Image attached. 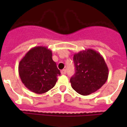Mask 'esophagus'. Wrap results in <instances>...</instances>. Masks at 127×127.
Returning <instances> with one entry per match:
<instances>
[{
	"label": "esophagus",
	"instance_id": "obj_1",
	"mask_svg": "<svg viewBox=\"0 0 127 127\" xmlns=\"http://www.w3.org/2000/svg\"><path fill=\"white\" fill-rule=\"evenodd\" d=\"M61 72L62 74H65L66 73V70L65 69H63L61 71Z\"/></svg>",
	"mask_w": 127,
	"mask_h": 127
}]
</instances>
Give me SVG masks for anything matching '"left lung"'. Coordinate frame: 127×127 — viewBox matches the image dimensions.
<instances>
[{"label": "left lung", "instance_id": "left-lung-1", "mask_svg": "<svg viewBox=\"0 0 127 127\" xmlns=\"http://www.w3.org/2000/svg\"><path fill=\"white\" fill-rule=\"evenodd\" d=\"M75 74L70 78L72 88L88 95L101 88L108 78L109 69L101 54L88 49L74 55Z\"/></svg>", "mask_w": 127, "mask_h": 127}]
</instances>
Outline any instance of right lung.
Instances as JSON below:
<instances>
[{
  "label": "right lung",
  "instance_id": "add662e5",
  "mask_svg": "<svg viewBox=\"0 0 127 127\" xmlns=\"http://www.w3.org/2000/svg\"><path fill=\"white\" fill-rule=\"evenodd\" d=\"M52 55L49 49L38 46L31 49L20 61L19 76L32 92L44 94L55 86L61 72Z\"/></svg>",
  "mask_w": 127,
  "mask_h": 127
}]
</instances>
